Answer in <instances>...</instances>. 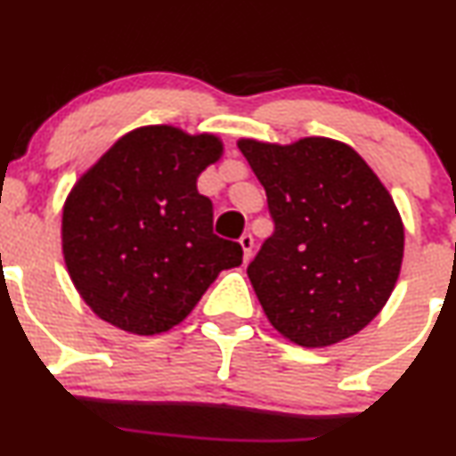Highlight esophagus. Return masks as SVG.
I'll list each match as a JSON object with an SVG mask.
<instances>
[{"instance_id": "1", "label": "esophagus", "mask_w": 456, "mask_h": 456, "mask_svg": "<svg viewBox=\"0 0 456 456\" xmlns=\"http://www.w3.org/2000/svg\"><path fill=\"white\" fill-rule=\"evenodd\" d=\"M240 246H242L244 250V263H248L252 256V248H255V240H252V235L250 233L242 235V238H240Z\"/></svg>"}]
</instances>
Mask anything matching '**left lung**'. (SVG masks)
<instances>
[{
  "label": "left lung",
  "instance_id": "left-lung-1",
  "mask_svg": "<svg viewBox=\"0 0 456 456\" xmlns=\"http://www.w3.org/2000/svg\"><path fill=\"white\" fill-rule=\"evenodd\" d=\"M238 148L276 223L246 270L267 321L304 348L356 336L385 308L402 272L403 221L387 186L333 138H240Z\"/></svg>",
  "mask_w": 456,
  "mask_h": 456
}]
</instances>
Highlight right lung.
Returning <instances> with one entry per match:
<instances>
[{"mask_svg":"<svg viewBox=\"0 0 456 456\" xmlns=\"http://www.w3.org/2000/svg\"><path fill=\"white\" fill-rule=\"evenodd\" d=\"M216 134L144 125L118 138L63 204L61 250L76 290L102 321L134 336L180 325L242 246L212 233L197 178L223 157Z\"/></svg>","mask_w":456,"mask_h":456,"instance_id":"add662e5","label":"right lung"}]
</instances>
